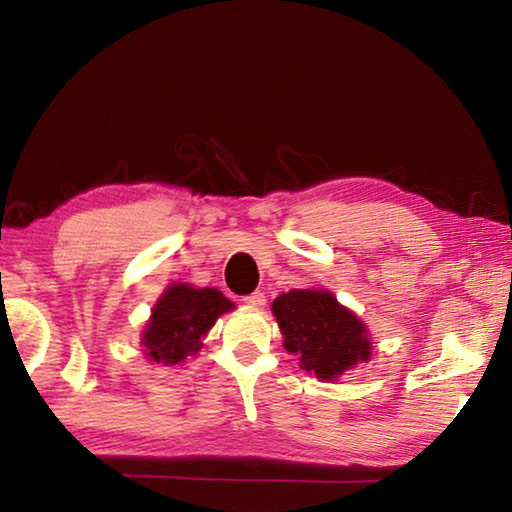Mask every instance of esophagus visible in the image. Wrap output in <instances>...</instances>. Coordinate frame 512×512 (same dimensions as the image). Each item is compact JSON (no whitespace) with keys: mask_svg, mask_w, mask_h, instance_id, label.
I'll list each match as a JSON object with an SVG mask.
<instances>
[{"mask_svg":"<svg viewBox=\"0 0 512 512\" xmlns=\"http://www.w3.org/2000/svg\"><path fill=\"white\" fill-rule=\"evenodd\" d=\"M244 302L248 307H255V309H262L264 305H266V296L262 291H255V293H250V296H246L244 298Z\"/></svg>","mask_w":512,"mask_h":512,"instance_id":"esophagus-1","label":"esophagus"}]
</instances>
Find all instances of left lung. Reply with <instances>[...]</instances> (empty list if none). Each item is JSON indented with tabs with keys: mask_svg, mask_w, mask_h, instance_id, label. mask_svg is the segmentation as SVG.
I'll list each match as a JSON object with an SVG mask.
<instances>
[{
	"mask_svg": "<svg viewBox=\"0 0 512 512\" xmlns=\"http://www.w3.org/2000/svg\"><path fill=\"white\" fill-rule=\"evenodd\" d=\"M273 316L284 348L300 368L320 381L339 379L345 370L370 359L368 329L350 309L323 289H293L273 300Z\"/></svg>",
	"mask_w": 512,
	"mask_h": 512,
	"instance_id": "obj_1",
	"label": "left lung"
}]
</instances>
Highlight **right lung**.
Instances as JSON below:
<instances>
[{
  "label": "right lung",
  "instance_id": "1",
  "mask_svg": "<svg viewBox=\"0 0 512 512\" xmlns=\"http://www.w3.org/2000/svg\"><path fill=\"white\" fill-rule=\"evenodd\" d=\"M235 305L219 289H194L189 284H171L155 302L151 320L144 327V354L162 366H178L189 354L201 350V339L216 318Z\"/></svg>",
  "mask_w": 512,
  "mask_h": 512
}]
</instances>
